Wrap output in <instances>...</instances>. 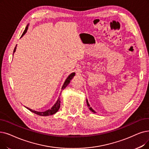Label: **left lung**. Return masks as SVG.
<instances>
[{
    "label": "left lung",
    "mask_w": 149,
    "mask_h": 149,
    "mask_svg": "<svg viewBox=\"0 0 149 149\" xmlns=\"http://www.w3.org/2000/svg\"><path fill=\"white\" fill-rule=\"evenodd\" d=\"M86 103H87V105H88V107H89V109L92 112H93V113H95V111L94 110V109L91 108V107H90V105H89V103H88V100L86 99Z\"/></svg>",
    "instance_id": "1"
}]
</instances>
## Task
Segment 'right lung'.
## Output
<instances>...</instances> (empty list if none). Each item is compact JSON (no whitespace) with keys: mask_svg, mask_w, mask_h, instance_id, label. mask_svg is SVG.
<instances>
[{"mask_svg":"<svg viewBox=\"0 0 149 149\" xmlns=\"http://www.w3.org/2000/svg\"><path fill=\"white\" fill-rule=\"evenodd\" d=\"M28 26H29V25H27V26L26 27V28H25V29L24 31L23 32V33H22L21 37L23 36L24 35H25V33L27 32V29H28ZM16 49V47H15V49H14V51H13V54L15 52ZM75 72H73V73H72V74H70L68 76V77L66 79V81H64V84H63V86H62V88H61L62 90H63L64 88H65L69 85V83H70V80L73 79V77L75 76ZM60 102H60V98L58 97V99L56 102L55 103V105H54L51 108V109H48V110H47V111H44V112H39V111H35V110H32L31 109H30V108H27V107H26V108H27L28 109H29V110H30V111L33 112V113L36 114H38V115H39V116H50V115L54 114H55L58 111V109H59V108H60Z\"/></svg>","mask_w":149,"mask_h":149,"instance_id":"1","label":"right lung"}]
</instances>
